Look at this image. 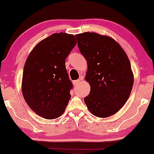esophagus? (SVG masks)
I'll return each mask as SVG.
<instances>
[{
  "instance_id": "esophagus-1",
  "label": "esophagus",
  "mask_w": 154,
  "mask_h": 154,
  "mask_svg": "<svg viewBox=\"0 0 154 154\" xmlns=\"http://www.w3.org/2000/svg\"><path fill=\"white\" fill-rule=\"evenodd\" d=\"M82 80H83V78H80L79 79H78V80H76V81H74L73 82V85H79V83H80V81H82Z\"/></svg>"
}]
</instances>
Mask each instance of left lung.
<instances>
[{"label":"left lung","mask_w":154,"mask_h":154,"mask_svg":"<svg viewBox=\"0 0 154 154\" xmlns=\"http://www.w3.org/2000/svg\"><path fill=\"white\" fill-rule=\"evenodd\" d=\"M75 36L88 64L85 79L90 92L84 98L86 106L97 117L111 116L131 93L134 75L129 59L121 46L107 35L85 32Z\"/></svg>","instance_id":"obj_1"}]
</instances>
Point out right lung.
Listing matches in <instances>:
<instances>
[{"instance_id":"obj_1","label":"right lung","mask_w":154,"mask_h":154,"mask_svg":"<svg viewBox=\"0 0 154 154\" xmlns=\"http://www.w3.org/2000/svg\"><path fill=\"white\" fill-rule=\"evenodd\" d=\"M74 35L55 33L40 41L27 57L22 91L28 106L40 116L54 119L64 112L73 85L65 60L75 45Z\"/></svg>"}]
</instances>
